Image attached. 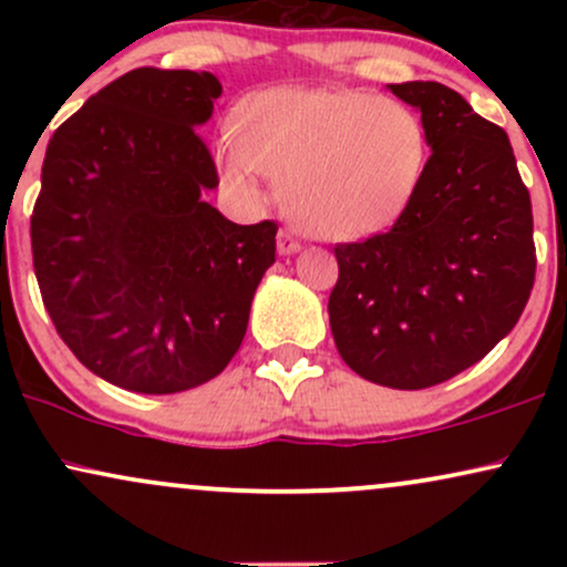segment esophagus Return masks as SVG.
<instances>
[{"mask_svg":"<svg viewBox=\"0 0 567 567\" xmlns=\"http://www.w3.org/2000/svg\"><path fill=\"white\" fill-rule=\"evenodd\" d=\"M301 250V243H298L296 237H292L290 231H279L277 234V252L279 256H292V252H298Z\"/></svg>","mask_w":567,"mask_h":567,"instance_id":"esophagus-1","label":"esophagus"}]
</instances>
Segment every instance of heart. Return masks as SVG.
Instances as JSON below:
<instances>
[{
  "label": "heart",
  "instance_id": "b5f03b06",
  "mask_svg": "<svg viewBox=\"0 0 567 567\" xmlns=\"http://www.w3.org/2000/svg\"><path fill=\"white\" fill-rule=\"evenodd\" d=\"M429 141L408 103L362 90H266L237 109V141L218 143L220 178L261 197L320 239H362L405 213L426 173Z\"/></svg>",
  "mask_w": 567,
  "mask_h": 567
}]
</instances>
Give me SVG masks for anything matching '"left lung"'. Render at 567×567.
<instances>
[{"instance_id":"8db88e82","label":"left lung","mask_w":567,"mask_h":567,"mask_svg":"<svg viewBox=\"0 0 567 567\" xmlns=\"http://www.w3.org/2000/svg\"><path fill=\"white\" fill-rule=\"evenodd\" d=\"M389 90L421 112L432 154L392 229L336 245L328 315L357 375L426 389L483 360L523 315L536 277L530 194L504 130L455 90Z\"/></svg>"}]
</instances>
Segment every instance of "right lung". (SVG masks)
I'll use <instances>...</instances> for the list:
<instances>
[{
    "instance_id": "1",
    "label": "right lung",
    "mask_w": 567,
    "mask_h": 567,
    "mask_svg": "<svg viewBox=\"0 0 567 567\" xmlns=\"http://www.w3.org/2000/svg\"><path fill=\"white\" fill-rule=\"evenodd\" d=\"M220 82L135 69L55 130L31 252L58 336L97 379L175 394L216 379L243 343L277 224L239 226L197 135Z\"/></svg>"
}]
</instances>
